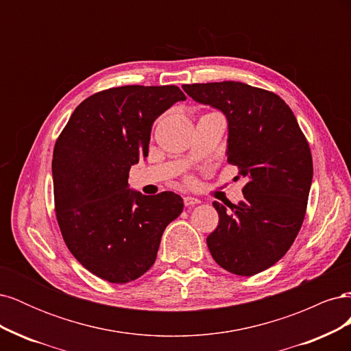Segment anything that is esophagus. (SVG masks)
Masks as SVG:
<instances>
[{
	"instance_id": "1",
	"label": "esophagus",
	"mask_w": 351,
	"mask_h": 351,
	"mask_svg": "<svg viewBox=\"0 0 351 351\" xmlns=\"http://www.w3.org/2000/svg\"><path fill=\"white\" fill-rule=\"evenodd\" d=\"M197 204H200V200L196 199V197H192V196L184 197V205L186 206H193V205H197Z\"/></svg>"
}]
</instances>
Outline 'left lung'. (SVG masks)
<instances>
[{
	"mask_svg": "<svg viewBox=\"0 0 351 351\" xmlns=\"http://www.w3.org/2000/svg\"><path fill=\"white\" fill-rule=\"evenodd\" d=\"M183 89L227 117L228 162L247 183L237 205L214 202L219 222L206 243L219 267L252 277L277 263L299 234L313 177L309 143L277 93L230 80Z\"/></svg>",
	"mask_w": 351,
	"mask_h": 351,
	"instance_id": "1",
	"label": "left lung"
}]
</instances>
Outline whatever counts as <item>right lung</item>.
Wrapping results in <instances>:
<instances>
[{
    "label": "right lung",
    "mask_w": 351,
    "mask_h": 351,
    "mask_svg": "<svg viewBox=\"0 0 351 351\" xmlns=\"http://www.w3.org/2000/svg\"><path fill=\"white\" fill-rule=\"evenodd\" d=\"M186 95L168 86L93 93L71 114L54 146L56 215L69 250L97 277L125 284L149 269L169 222L183 210L173 192L129 189L130 167L147 156L154 121Z\"/></svg>",
    "instance_id": "1"
}]
</instances>
